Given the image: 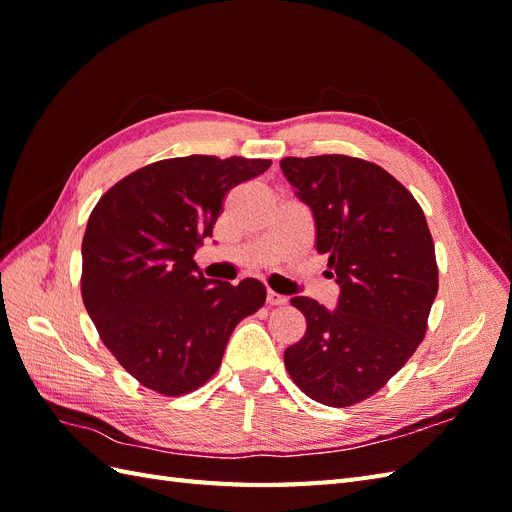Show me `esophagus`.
<instances>
[{
	"label": "esophagus",
	"mask_w": 512,
	"mask_h": 512,
	"mask_svg": "<svg viewBox=\"0 0 512 512\" xmlns=\"http://www.w3.org/2000/svg\"><path fill=\"white\" fill-rule=\"evenodd\" d=\"M286 301H288V299L282 297V294H277V292H273V290L267 292V305H284Z\"/></svg>",
	"instance_id": "34e87169"
}]
</instances>
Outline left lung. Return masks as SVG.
<instances>
[{
	"mask_svg": "<svg viewBox=\"0 0 512 512\" xmlns=\"http://www.w3.org/2000/svg\"><path fill=\"white\" fill-rule=\"evenodd\" d=\"M280 166L312 211L316 250L339 284L335 309L290 299L307 329L284 365L307 397L346 408L380 391L423 342L436 250L421 205L378 164L333 153Z\"/></svg>",
	"mask_w": 512,
	"mask_h": 512,
	"instance_id": "left-lung-1",
	"label": "left lung"
}]
</instances>
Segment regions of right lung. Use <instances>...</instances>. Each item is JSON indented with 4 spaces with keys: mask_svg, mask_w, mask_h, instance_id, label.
Returning <instances> with one entry per match:
<instances>
[{
    "mask_svg": "<svg viewBox=\"0 0 512 512\" xmlns=\"http://www.w3.org/2000/svg\"><path fill=\"white\" fill-rule=\"evenodd\" d=\"M271 160L170 158L117 181L83 237L81 294L104 346L147 389L179 397L218 371L237 324L265 305L258 280L239 286L198 273L226 194Z\"/></svg>",
    "mask_w": 512,
    "mask_h": 512,
    "instance_id": "add662e5",
    "label": "right lung"
}]
</instances>
